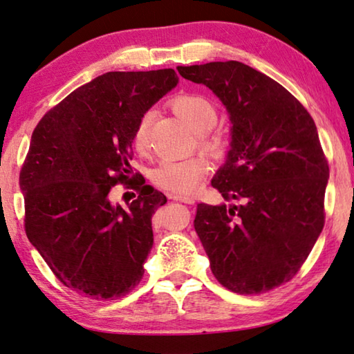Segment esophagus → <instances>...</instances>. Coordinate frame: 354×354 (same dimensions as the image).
Instances as JSON below:
<instances>
[{
    "instance_id": "obj_1",
    "label": "esophagus",
    "mask_w": 354,
    "mask_h": 354,
    "mask_svg": "<svg viewBox=\"0 0 354 354\" xmlns=\"http://www.w3.org/2000/svg\"><path fill=\"white\" fill-rule=\"evenodd\" d=\"M172 199L174 201H177V202H183V203H188V205H194V197H189V196H176L174 194L172 196Z\"/></svg>"
}]
</instances>
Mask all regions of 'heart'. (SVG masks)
Segmentation results:
<instances>
[{"instance_id":"obj_1","label":"heart","mask_w":354,"mask_h":354,"mask_svg":"<svg viewBox=\"0 0 354 354\" xmlns=\"http://www.w3.org/2000/svg\"><path fill=\"white\" fill-rule=\"evenodd\" d=\"M171 107L180 120L199 135V145L209 152L219 149V141L209 136L207 132L218 122V110L207 96L197 93H182L172 99ZM152 115L142 113L136 121L132 145L136 152L145 153L149 149V127H151ZM208 161L196 155L185 160H165L152 171V182L157 188L165 189L176 196L194 193L208 174Z\"/></svg>"}]
</instances>
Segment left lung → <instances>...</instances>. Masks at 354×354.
I'll return each mask as SVG.
<instances>
[{"instance_id": "left-lung-1", "label": "left lung", "mask_w": 354, "mask_h": 354, "mask_svg": "<svg viewBox=\"0 0 354 354\" xmlns=\"http://www.w3.org/2000/svg\"><path fill=\"white\" fill-rule=\"evenodd\" d=\"M177 70L207 85L232 121L230 151L212 185L241 205L199 203L197 236L222 286L268 292L292 280L325 224L330 167L317 127L283 85L241 62Z\"/></svg>"}]
</instances>
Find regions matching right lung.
Wrapping results in <instances>:
<instances>
[{"label": "right lung", "mask_w": 354, "mask_h": 354, "mask_svg": "<svg viewBox=\"0 0 354 354\" xmlns=\"http://www.w3.org/2000/svg\"><path fill=\"white\" fill-rule=\"evenodd\" d=\"M177 82L172 68L105 73L46 111L32 132L20 172L24 230L60 283L93 300L129 294L145 274L152 214L166 196L130 178L132 133ZM118 183L139 193L127 209L109 202Z\"/></svg>", "instance_id": "add662e5"}]
</instances>
